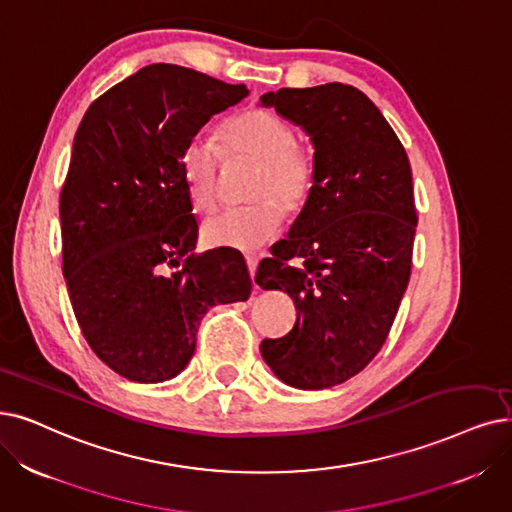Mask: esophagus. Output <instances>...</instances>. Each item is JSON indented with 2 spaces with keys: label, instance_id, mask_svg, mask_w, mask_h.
I'll return each mask as SVG.
<instances>
[{
  "label": "esophagus",
  "instance_id": "34e87169",
  "mask_svg": "<svg viewBox=\"0 0 512 512\" xmlns=\"http://www.w3.org/2000/svg\"><path fill=\"white\" fill-rule=\"evenodd\" d=\"M245 262H248V271H250L252 281H254L256 269H258V256H256V254H248V256H245Z\"/></svg>",
  "mask_w": 512,
  "mask_h": 512
}]
</instances>
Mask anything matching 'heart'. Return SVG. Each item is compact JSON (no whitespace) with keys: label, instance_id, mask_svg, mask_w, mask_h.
<instances>
[{"label":"heart","instance_id":"b5f03b06","mask_svg":"<svg viewBox=\"0 0 512 512\" xmlns=\"http://www.w3.org/2000/svg\"><path fill=\"white\" fill-rule=\"evenodd\" d=\"M227 157L260 163L252 199L258 203L220 212L203 224V237L218 248L250 252L269 243L283 227V212L298 216L309 203L319 176L317 149L296 138L288 119L267 109H245L220 128ZM222 153L216 142L197 134L180 153V174L195 206L210 212L220 199Z\"/></svg>","mask_w":512,"mask_h":512}]
</instances>
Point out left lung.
Returning a JSON list of instances; mask_svg holds the SVG:
<instances>
[{
	"label": "left lung",
	"mask_w": 512,
	"mask_h": 512,
	"mask_svg": "<svg viewBox=\"0 0 512 512\" xmlns=\"http://www.w3.org/2000/svg\"><path fill=\"white\" fill-rule=\"evenodd\" d=\"M260 100L302 126L319 159L309 203L256 271L260 288L285 290L298 313L260 353L285 384L321 391L359 374L391 332L412 273V168L378 107L353 86L281 88Z\"/></svg>",
	"instance_id": "1"
}]
</instances>
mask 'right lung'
Wrapping results in <instances>:
<instances>
[{
    "mask_svg": "<svg viewBox=\"0 0 512 512\" xmlns=\"http://www.w3.org/2000/svg\"><path fill=\"white\" fill-rule=\"evenodd\" d=\"M245 96L243 84L159 63L98 96L77 128L60 191L63 275L90 349L132 382L180 374L210 306L252 292L241 252H193L180 174L187 140Z\"/></svg>",
    "mask_w": 512,
    "mask_h": 512,
    "instance_id": "1",
    "label": "right lung"
}]
</instances>
